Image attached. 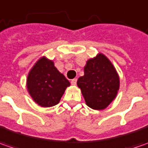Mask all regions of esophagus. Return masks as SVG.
Here are the masks:
<instances>
[{
    "label": "esophagus",
    "mask_w": 148,
    "mask_h": 148,
    "mask_svg": "<svg viewBox=\"0 0 148 148\" xmlns=\"http://www.w3.org/2000/svg\"><path fill=\"white\" fill-rule=\"evenodd\" d=\"M71 84H72L73 85H75V84H77V79H72V80H71Z\"/></svg>",
    "instance_id": "obj_1"
}]
</instances>
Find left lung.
I'll return each mask as SVG.
<instances>
[{"mask_svg": "<svg viewBox=\"0 0 148 148\" xmlns=\"http://www.w3.org/2000/svg\"><path fill=\"white\" fill-rule=\"evenodd\" d=\"M86 104L93 109H104L116 97L119 78L111 62L99 54L87 62L84 75L78 79Z\"/></svg>", "mask_w": 148, "mask_h": 148, "instance_id": "8db88e82", "label": "left lung"}]
</instances>
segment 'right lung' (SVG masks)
I'll return each mask as SVG.
<instances>
[{
  "instance_id": "obj_1",
  "label": "right lung",
  "mask_w": 148,
  "mask_h": 148,
  "mask_svg": "<svg viewBox=\"0 0 148 148\" xmlns=\"http://www.w3.org/2000/svg\"><path fill=\"white\" fill-rule=\"evenodd\" d=\"M69 82L55 67L54 63L43 57L30 70L27 88L39 105L52 107L59 103Z\"/></svg>"
}]
</instances>
